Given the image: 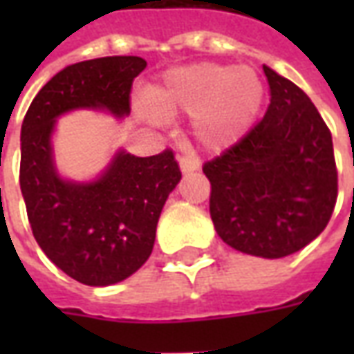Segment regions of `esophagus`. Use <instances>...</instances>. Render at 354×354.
<instances>
[{"label": "esophagus", "mask_w": 354, "mask_h": 354, "mask_svg": "<svg viewBox=\"0 0 354 354\" xmlns=\"http://www.w3.org/2000/svg\"><path fill=\"white\" fill-rule=\"evenodd\" d=\"M178 162H180V169H182V172H193V170L201 169L199 159H195V157H192V155H182V157L178 159Z\"/></svg>", "instance_id": "esophagus-1"}]
</instances>
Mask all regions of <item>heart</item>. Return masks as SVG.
Segmentation results:
<instances>
[{
    "label": "heart",
    "mask_w": 354,
    "mask_h": 354,
    "mask_svg": "<svg viewBox=\"0 0 354 354\" xmlns=\"http://www.w3.org/2000/svg\"><path fill=\"white\" fill-rule=\"evenodd\" d=\"M157 115H193V134L207 149H223L252 124L263 102V83L252 68L192 64L169 72L149 88Z\"/></svg>",
    "instance_id": "obj_1"
}]
</instances>
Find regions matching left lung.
Segmentation results:
<instances>
[{
	"instance_id": "1",
	"label": "left lung",
	"mask_w": 354,
	"mask_h": 354,
	"mask_svg": "<svg viewBox=\"0 0 354 354\" xmlns=\"http://www.w3.org/2000/svg\"><path fill=\"white\" fill-rule=\"evenodd\" d=\"M271 102L237 144L203 165L210 218L225 245L284 258L324 231L337 199L330 129L309 96L263 66Z\"/></svg>"
}]
</instances>
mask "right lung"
<instances>
[{
  "label": "right lung",
  "mask_w": 354,
  "mask_h": 354,
  "mask_svg": "<svg viewBox=\"0 0 354 354\" xmlns=\"http://www.w3.org/2000/svg\"><path fill=\"white\" fill-rule=\"evenodd\" d=\"M146 66L140 57L68 66L37 93L22 121L20 189L32 233L58 269L88 286L121 282L146 263L182 172L172 149L151 157L119 151L98 180L68 182L55 169L50 134L58 115L77 108L129 115L132 81Z\"/></svg>",
  "instance_id": "1"
}]
</instances>
